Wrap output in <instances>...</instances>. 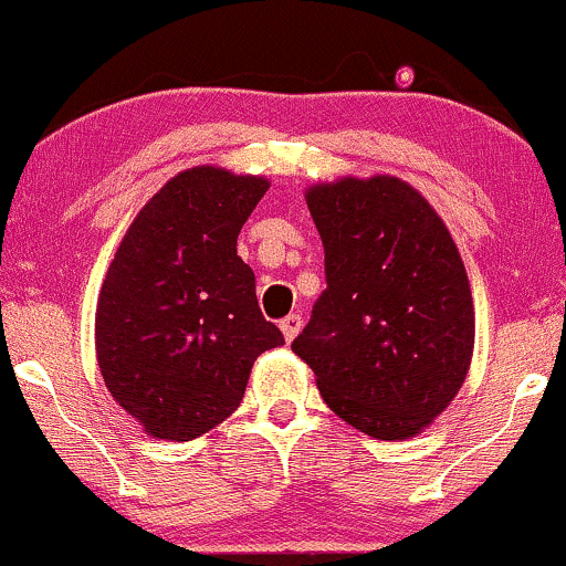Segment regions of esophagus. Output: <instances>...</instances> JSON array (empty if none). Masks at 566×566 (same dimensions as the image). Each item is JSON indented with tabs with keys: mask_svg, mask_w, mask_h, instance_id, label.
<instances>
[{
	"mask_svg": "<svg viewBox=\"0 0 566 566\" xmlns=\"http://www.w3.org/2000/svg\"><path fill=\"white\" fill-rule=\"evenodd\" d=\"M279 327H282V335H284V340H295L297 337V333H301V327H303V316L301 314H290L287 319H282V324H279Z\"/></svg>",
	"mask_w": 566,
	"mask_h": 566,
	"instance_id": "34e87169",
	"label": "esophagus"
}]
</instances>
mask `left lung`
<instances>
[{
	"label": "left lung",
	"instance_id": "8db88e82",
	"mask_svg": "<svg viewBox=\"0 0 566 566\" xmlns=\"http://www.w3.org/2000/svg\"><path fill=\"white\" fill-rule=\"evenodd\" d=\"M327 290L292 350L337 418L380 441L423 433L473 356L463 258L431 201L394 175L305 188Z\"/></svg>",
	"mask_w": 566,
	"mask_h": 566
}]
</instances>
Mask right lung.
<instances>
[{"mask_svg": "<svg viewBox=\"0 0 566 566\" xmlns=\"http://www.w3.org/2000/svg\"><path fill=\"white\" fill-rule=\"evenodd\" d=\"M263 175L199 165L154 193L116 247L95 308V356L114 401L148 437L191 441L242 401L265 322L237 237Z\"/></svg>", "mask_w": 566, "mask_h": 566, "instance_id": "right-lung-1", "label": "right lung"}]
</instances>
